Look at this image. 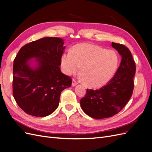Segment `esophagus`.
I'll return each mask as SVG.
<instances>
[{
    "label": "esophagus",
    "mask_w": 152,
    "mask_h": 152,
    "mask_svg": "<svg viewBox=\"0 0 152 152\" xmlns=\"http://www.w3.org/2000/svg\"><path fill=\"white\" fill-rule=\"evenodd\" d=\"M77 84V82L75 79H73V80H72V86H76Z\"/></svg>",
    "instance_id": "34e87169"
}]
</instances>
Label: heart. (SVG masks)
<instances>
[{
  "label": "heart",
  "mask_w": 152,
  "mask_h": 152,
  "mask_svg": "<svg viewBox=\"0 0 152 152\" xmlns=\"http://www.w3.org/2000/svg\"><path fill=\"white\" fill-rule=\"evenodd\" d=\"M118 62L115 51L88 43L75 45L71 52L64 53L61 59L62 69L66 75L75 74L81 67L83 82L93 88L104 86L111 80Z\"/></svg>",
  "instance_id": "heart-1"
}]
</instances>
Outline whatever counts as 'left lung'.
Returning <instances> with one entry per match:
<instances>
[{"label":"left lung","instance_id":"left-lung-1","mask_svg":"<svg viewBox=\"0 0 152 152\" xmlns=\"http://www.w3.org/2000/svg\"><path fill=\"white\" fill-rule=\"evenodd\" d=\"M111 45L122 57L118 69L106 85L99 90L87 89L80 100L83 110L94 119L108 118L117 114L129 102L134 89L136 65L130 50L120 43L112 42Z\"/></svg>","mask_w":152,"mask_h":152}]
</instances>
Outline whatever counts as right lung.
I'll use <instances>...</instances> for the list:
<instances>
[{
  "mask_svg": "<svg viewBox=\"0 0 152 152\" xmlns=\"http://www.w3.org/2000/svg\"><path fill=\"white\" fill-rule=\"evenodd\" d=\"M63 40L45 37L24 45L13 64L12 93L20 108L29 115L45 117L57 108L62 90L71 87L72 79L61 71L65 47ZM37 58V66L28 61Z\"/></svg>",
  "mask_w": 152,
  "mask_h": 152,
  "instance_id": "add662e5",
  "label": "right lung"
}]
</instances>
